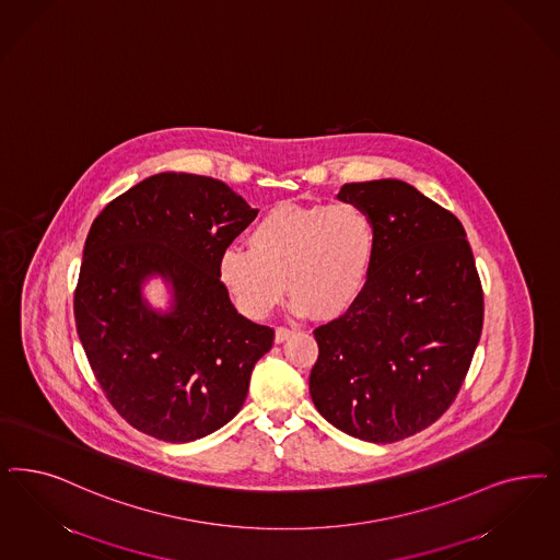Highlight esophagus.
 <instances>
[{
	"label": "esophagus",
	"mask_w": 560,
	"mask_h": 560,
	"mask_svg": "<svg viewBox=\"0 0 560 560\" xmlns=\"http://www.w3.org/2000/svg\"><path fill=\"white\" fill-rule=\"evenodd\" d=\"M292 334H294V331H292L290 327H287V325L276 327V343L287 342Z\"/></svg>",
	"instance_id": "34e87169"
}]
</instances>
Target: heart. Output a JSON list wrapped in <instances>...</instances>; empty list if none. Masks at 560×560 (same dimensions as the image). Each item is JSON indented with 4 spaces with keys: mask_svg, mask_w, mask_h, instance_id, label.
Instances as JSON below:
<instances>
[{
    "mask_svg": "<svg viewBox=\"0 0 560 560\" xmlns=\"http://www.w3.org/2000/svg\"><path fill=\"white\" fill-rule=\"evenodd\" d=\"M247 245L229 247L218 259V276L241 313L270 315L289 287L296 311L334 319L361 296L377 229L352 201L278 203L253 224Z\"/></svg>",
    "mask_w": 560,
    "mask_h": 560,
    "instance_id": "obj_1",
    "label": "heart"
}]
</instances>
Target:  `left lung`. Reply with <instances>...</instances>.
I'll list each match as a JSON object with an SVG mask.
<instances>
[{
	"label": "left lung",
	"instance_id": "left-lung-1",
	"mask_svg": "<svg viewBox=\"0 0 560 560\" xmlns=\"http://www.w3.org/2000/svg\"><path fill=\"white\" fill-rule=\"evenodd\" d=\"M377 252L357 303L313 334L308 392L350 436L396 443L453 404L482 334L485 294L466 231L450 210L397 179L346 183Z\"/></svg>",
	"mask_w": 560,
	"mask_h": 560
}]
</instances>
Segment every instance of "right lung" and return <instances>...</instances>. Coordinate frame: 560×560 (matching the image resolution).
Returning <instances> with one entry per match:
<instances>
[{
  "instance_id": "1",
  "label": "right lung",
  "mask_w": 560,
  "mask_h": 560,
  "mask_svg": "<svg viewBox=\"0 0 560 560\" xmlns=\"http://www.w3.org/2000/svg\"><path fill=\"white\" fill-rule=\"evenodd\" d=\"M257 212L222 180L159 173L94 218L75 329L110 406L133 429L189 443L238 415L273 329L233 307L218 259ZM152 275L174 290L166 314L141 296Z\"/></svg>"
}]
</instances>
